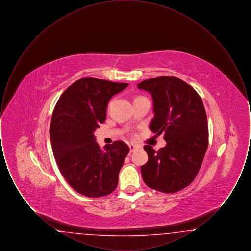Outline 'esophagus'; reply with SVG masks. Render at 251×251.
Wrapping results in <instances>:
<instances>
[{"instance_id": "esophagus-1", "label": "esophagus", "mask_w": 251, "mask_h": 251, "mask_svg": "<svg viewBox=\"0 0 251 251\" xmlns=\"http://www.w3.org/2000/svg\"><path fill=\"white\" fill-rule=\"evenodd\" d=\"M129 148H130V151L132 152V151H134L138 147H137L136 145H134V144H129Z\"/></svg>"}]
</instances>
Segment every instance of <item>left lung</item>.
Masks as SVG:
<instances>
[{
  "instance_id": "left-lung-1",
  "label": "left lung",
  "mask_w": 251,
  "mask_h": 251,
  "mask_svg": "<svg viewBox=\"0 0 251 251\" xmlns=\"http://www.w3.org/2000/svg\"><path fill=\"white\" fill-rule=\"evenodd\" d=\"M153 101L150 129L165 131L167 145L159 151L146 145L149 160L141 167L144 182L151 189L175 193L188 186L201 167L208 148V122L202 100L191 85L162 76L137 84Z\"/></svg>"
}]
</instances>
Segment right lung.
I'll return each mask as SVG.
<instances>
[{"mask_svg": "<svg viewBox=\"0 0 251 251\" xmlns=\"http://www.w3.org/2000/svg\"><path fill=\"white\" fill-rule=\"evenodd\" d=\"M129 84L83 78L60 97L50 121L52 152L64 178L72 188L88 198L111 194L130 151L122 141L100 148L94 131L106 119L110 99Z\"/></svg>", "mask_w": 251, "mask_h": 251, "instance_id": "1", "label": "right lung"}]
</instances>
